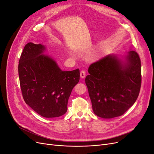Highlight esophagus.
Segmentation results:
<instances>
[{
	"label": "esophagus",
	"instance_id": "1",
	"mask_svg": "<svg viewBox=\"0 0 154 154\" xmlns=\"http://www.w3.org/2000/svg\"><path fill=\"white\" fill-rule=\"evenodd\" d=\"M85 74H86V72L85 71H83V70H82V71H80V78H84L85 77Z\"/></svg>",
	"mask_w": 154,
	"mask_h": 154
}]
</instances>
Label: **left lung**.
I'll return each instance as SVG.
<instances>
[{
	"label": "left lung",
	"mask_w": 154,
	"mask_h": 154,
	"mask_svg": "<svg viewBox=\"0 0 154 154\" xmlns=\"http://www.w3.org/2000/svg\"><path fill=\"white\" fill-rule=\"evenodd\" d=\"M85 83L92 110L98 117L123 115L136 102L141 85V60L130 51L125 60L109 54L88 67Z\"/></svg>",
	"instance_id": "left-lung-1"
}]
</instances>
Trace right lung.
Listing matches in <instances>:
<instances>
[{
    "mask_svg": "<svg viewBox=\"0 0 154 154\" xmlns=\"http://www.w3.org/2000/svg\"><path fill=\"white\" fill-rule=\"evenodd\" d=\"M44 45L27 44L18 63L23 98L41 116L57 118L66 114L72 88L80 80L79 69L62 71L54 60L42 53Z\"/></svg>",
    "mask_w": 154,
    "mask_h": 154,
    "instance_id": "1",
    "label": "right lung"
}]
</instances>
